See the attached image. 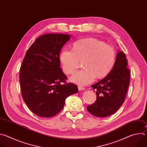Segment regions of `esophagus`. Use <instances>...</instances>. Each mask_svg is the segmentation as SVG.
<instances>
[{
    "instance_id": "1",
    "label": "esophagus",
    "mask_w": 147,
    "mask_h": 147,
    "mask_svg": "<svg viewBox=\"0 0 147 147\" xmlns=\"http://www.w3.org/2000/svg\"><path fill=\"white\" fill-rule=\"evenodd\" d=\"M78 88L79 91H82V90H85V88H84V87L80 86L78 87Z\"/></svg>"
}]
</instances>
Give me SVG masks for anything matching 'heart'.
Returning <instances> with one entry per match:
<instances>
[{
	"mask_svg": "<svg viewBox=\"0 0 147 147\" xmlns=\"http://www.w3.org/2000/svg\"><path fill=\"white\" fill-rule=\"evenodd\" d=\"M63 71L67 75L73 74L82 62L83 70L76 72L71 80L86 86L95 78L101 79L112 71L116 61V52L111 45L94 38L78 40L73 45L72 51H62L60 55Z\"/></svg>",
	"mask_w": 147,
	"mask_h": 147,
	"instance_id": "obj_1",
	"label": "heart"
}]
</instances>
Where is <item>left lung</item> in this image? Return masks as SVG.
<instances>
[{
  "mask_svg": "<svg viewBox=\"0 0 147 147\" xmlns=\"http://www.w3.org/2000/svg\"><path fill=\"white\" fill-rule=\"evenodd\" d=\"M125 54L119 51L115 64L110 73L91 86L96 94V101L87 107L88 111L98 117L115 113L125 100L130 84V70Z\"/></svg>",
  "mask_w": 147,
  "mask_h": 147,
  "instance_id": "left-lung-1",
  "label": "left lung"
}]
</instances>
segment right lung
Masks as SVG:
<instances>
[{
	"label": "right lung",
	"mask_w": 147,
	"mask_h": 147,
	"mask_svg": "<svg viewBox=\"0 0 147 147\" xmlns=\"http://www.w3.org/2000/svg\"><path fill=\"white\" fill-rule=\"evenodd\" d=\"M70 39L61 34L41 35L26 53L20 69L21 91L27 107L37 116H55L66 99L78 92L76 84L66 81L67 78L60 67V52Z\"/></svg>",
	"instance_id": "obj_1"
}]
</instances>
